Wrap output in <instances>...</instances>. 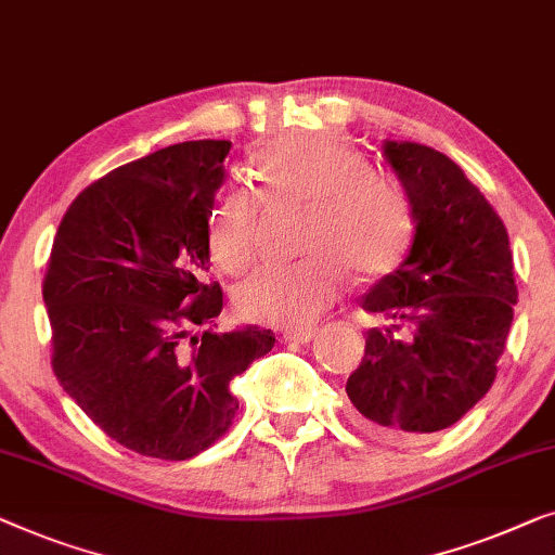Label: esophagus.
Returning <instances> with one entry per match:
<instances>
[{"label":"esophagus","mask_w":555,"mask_h":555,"mask_svg":"<svg viewBox=\"0 0 555 555\" xmlns=\"http://www.w3.org/2000/svg\"><path fill=\"white\" fill-rule=\"evenodd\" d=\"M317 337L314 330H299V332H284V341H294V345H309Z\"/></svg>","instance_id":"1"}]
</instances>
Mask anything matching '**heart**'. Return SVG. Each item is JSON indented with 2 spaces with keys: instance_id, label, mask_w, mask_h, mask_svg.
<instances>
[{
  "instance_id": "heart-1",
  "label": "heart",
  "mask_w": 555,
  "mask_h": 555,
  "mask_svg": "<svg viewBox=\"0 0 555 555\" xmlns=\"http://www.w3.org/2000/svg\"><path fill=\"white\" fill-rule=\"evenodd\" d=\"M256 178L267 203L309 208L304 229L307 261L267 267L246 279L236 307L246 319L286 330L311 326L339 299L345 269L366 279L400 259L412 233V203L395 176L370 170L362 153L326 132L279 138L256 158ZM214 261L244 274L259 254V203L229 191L208 218Z\"/></svg>"
}]
</instances>
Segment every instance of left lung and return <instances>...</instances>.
<instances>
[{
    "label": "left lung",
    "instance_id": "8db88e82",
    "mask_svg": "<svg viewBox=\"0 0 555 555\" xmlns=\"http://www.w3.org/2000/svg\"><path fill=\"white\" fill-rule=\"evenodd\" d=\"M382 155L415 233L400 267L362 296L392 324L366 332L347 395L366 433L415 440L455 425L493 387L518 288L508 231L457 163L410 140H385Z\"/></svg>",
    "mask_w": 555,
    "mask_h": 555
}]
</instances>
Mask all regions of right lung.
Wrapping results in <instances>:
<instances>
[{
	"label": "right lung",
	"instance_id": "right-lung-1",
	"mask_svg": "<svg viewBox=\"0 0 555 555\" xmlns=\"http://www.w3.org/2000/svg\"><path fill=\"white\" fill-rule=\"evenodd\" d=\"M231 140H191L125 163L62 218L42 296L52 370L85 415L145 457L189 460L238 410L231 379L271 352V330L201 332L221 314L208 218Z\"/></svg>",
	"mask_w": 555,
	"mask_h": 555
}]
</instances>
